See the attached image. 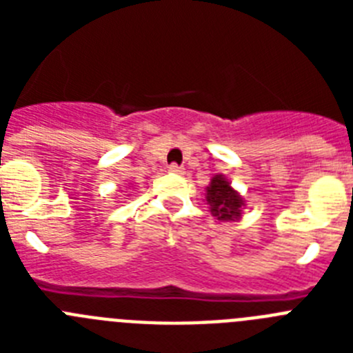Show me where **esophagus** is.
Wrapping results in <instances>:
<instances>
[{
	"label": "esophagus",
	"instance_id": "esophagus-1",
	"mask_svg": "<svg viewBox=\"0 0 353 353\" xmlns=\"http://www.w3.org/2000/svg\"><path fill=\"white\" fill-rule=\"evenodd\" d=\"M168 171H170V173H173V174H182L183 173V168L182 166H179V164H170V166H168Z\"/></svg>",
	"mask_w": 353,
	"mask_h": 353
}]
</instances>
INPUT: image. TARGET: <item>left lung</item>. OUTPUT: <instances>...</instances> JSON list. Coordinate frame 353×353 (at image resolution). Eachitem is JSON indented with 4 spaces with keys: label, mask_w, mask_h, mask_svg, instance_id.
<instances>
[{
    "label": "left lung",
    "mask_w": 353,
    "mask_h": 353,
    "mask_svg": "<svg viewBox=\"0 0 353 353\" xmlns=\"http://www.w3.org/2000/svg\"><path fill=\"white\" fill-rule=\"evenodd\" d=\"M207 201L212 208V214L219 221H235L242 214L244 201L239 192L233 191L223 174H215L210 185L207 187Z\"/></svg>",
    "instance_id": "1"
}]
</instances>
